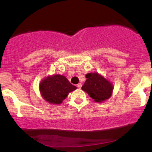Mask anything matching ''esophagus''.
Returning a JSON list of instances; mask_svg holds the SVG:
<instances>
[{"label":"esophagus","instance_id":"34e87169","mask_svg":"<svg viewBox=\"0 0 152 152\" xmlns=\"http://www.w3.org/2000/svg\"><path fill=\"white\" fill-rule=\"evenodd\" d=\"M77 87H78V88H79V89L81 88V87H82L81 83H78V84L77 85Z\"/></svg>","mask_w":152,"mask_h":152}]
</instances>
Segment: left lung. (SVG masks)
Instances as JSON below:
<instances>
[{
    "label": "left lung",
    "mask_w": 152,
    "mask_h": 152,
    "mask_svg": "<svg viewBox=\"0 0 152 152\" xmlns=\"http://www.w3.org/2000/svg\"><path fill=\"white\" fill-rule=\"evenodd\" d=\"M87 80L81 89L95 102L102 103L112 96L114 86L110 80L97 72L86 74Z\"/></svg>",
    "instance_id": "8db88e82"
}]
</instances>
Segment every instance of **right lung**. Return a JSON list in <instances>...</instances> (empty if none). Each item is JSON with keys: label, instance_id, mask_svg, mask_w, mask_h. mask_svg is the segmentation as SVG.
Instances as JSON below:
<instances>
[{"label": "right lung", "instance_id": "1", "mask_svg": "<svg viewBox=\"0 0 152 152\" xmlns=\"http://www.w3.org/2000/svg\"><path fill=\"white\" fill-rule=\"evenodd\" d=\"M39 92L42 98L48 104H61L69 92L76 87L71 84L65 76L60 74L48 76L40 82Z\"/></svg>", "mask_w": 152, "mask_h": 152}]
</instances>
